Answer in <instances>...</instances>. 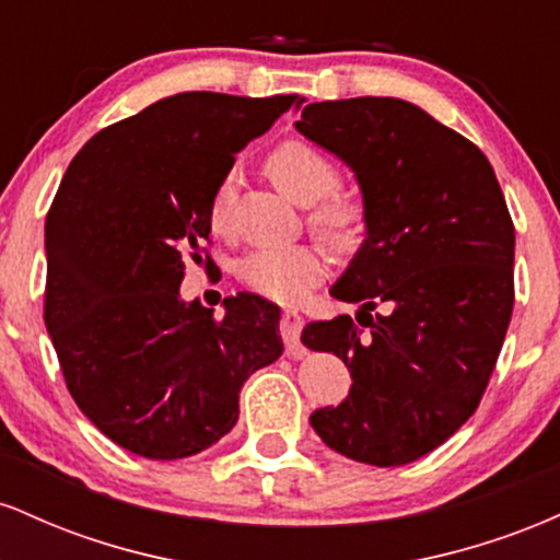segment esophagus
Segmentation results:
<instances>
[{
	"label": "esophagus",
	"mask_w": 560,
	"mask_h": 560,
	"mask_svg": "<svg viewBox=\"0 0 560 560\" xmlns=\"http://www.w3.org/2000/svg\"><path fill=\"white\" fill-rule=\"evenodd\" d=\"M281 337H284L287 355L289 358H302L305 355V347L300 345V331H302V316L298 311H284L281 313Z\"/></svg>",
	"instance_id": "34e87169"
}]
</instances>
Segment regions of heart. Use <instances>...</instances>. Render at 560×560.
Masks as SVG:
<instances>
[{"instance_id":"heart-1","label":"heart","mask_w":560,"mask_h":560,"mask_svg":"<svg viewBox=\"0 0 560 560\" xmlns=\"http://www.w3.org/2000/svg\"><path fill=\"white\" fill-rule=\"evenodd\" d=\"M268 173L284 191L298 202H313L311 221L313 226L345 240L361 223V205L350 195H334L337 168L316 144L302 139H287L268 152ZM231 186L234 178L223 176L210 197L208 221L215 234L229 229ZM326 253L313 242L279 244V247H260L244 255L236 276L249 292L260 294L273 302H298L324 279Z\"/></svg>"}]
</instances>
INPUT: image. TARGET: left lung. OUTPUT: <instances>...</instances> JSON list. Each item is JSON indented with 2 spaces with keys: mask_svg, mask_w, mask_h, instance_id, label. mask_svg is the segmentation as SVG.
I'll list each match as a JSON object with an SVG mask.
<instances>
[{
  "mask_svg": "<svg viewBox=\"0 0 560 560\" xmlns=\"http://www.w3.org/2000/svg\"><path fill=\"white\" fill-rule=\"evenodd\" d=\"M298 131L355 171L365 240L302 345L334 352L352 387L318 408L331 450L378 468L432 453L471 419L513 313L511 213L474 141L395 96L313 102Z\"/></svg>",
  "mask_w": 560,
  "mask_h": 560,
  "instance_id": "obj_1",
  "label": "left lung"
}]
</instances>
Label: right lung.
Listing matches in <instances>:
<instances>
[{
  "label": "right lung",
  "mask_w": 560,
  "mask_h": 560,
  "mask_svg": "<svg viewBox=\"0 0 560 560\" xmlns=\"http://www.w3.org/2000/svg\"><path fill=\"white\" fill-rule=\"evenodd\" d=\"M298 94L184 92L102 128L68 165L44 226V324L81 413L141 458L202 453L234 429L240 389L284 352L279 305L184 302L208 208L234 155ZM210 260V255H208Z\"/></svg>",
  "instance_id": "obj_1"
}]
</instances>
